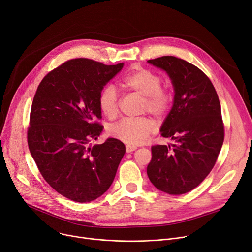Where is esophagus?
Masks as SVG:
<instances>
[{"instance_id":"1","label":"esophagus","mask_w":252,"mask_h":252,"mask_svg":"<svg viewBox=\"0 0 252 252\" xmlns=\"http://www.w3.org/2000/svg\"><path fill=\"white\" fill-rule=\"evenodd\" d=\"M126 152L127 153H130V152H133V151L135 150H137V147L136 146H132V145H126Z\"/></svg>"}]
</instances>
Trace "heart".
<instances>
[{
	"mask_svg": "<svg viewBox=\"0 0 252 252\" xmlns=\"http://www.w3.org/2000/svg\"><path fill=\"white\" fill-rule=\"evenodd\" d=\"M162 78L148 69L138 68L125 74L119 85L127 91L143 96L142 111H148L155 117H163L172 106L173 95L169 88L161 85ZM98 105L106 117L112 120L119 113V101L115 90L108 86L98 96ZM154 124L149 117L124 119L110 127V135L128 145L144 143L152 130Z\"/></svg>",
	"mask_w": 252,
	"mask_h": 252,
	"instance_id": "1",
	"label": "heart"
}]
</instances>
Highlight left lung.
I'll use <instances>...</instances> for the list:
<instances>
[{"label": "left lung", "mask_w": 252, "mask_h": 252, "mask_svg": "<svg viewBox=\"0 0 252 252\" xmlns=\"http://www.w3.org/2000/svg\"><path fill=\"white\" fill-rule=\"evenodd\" d=\"M148 63L172 80L174 103L161 136L175 144L152 146L147 174L159 190L183 194L209 175L219 156L225 137L219 97L209 77L187 61L165 56Z\"/></svg>", "instance_id": "1"}]
</instances>
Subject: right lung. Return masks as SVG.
<instances>
[{
    "instance_id": "1",
    "label": "right lung",
    "mask_w": 252,
    "mask_h": 252,
    "mask_svg": "<svg viewBox=\"0 0 252 252\" xmlns=\"http://www.w3.org/2000/svg\"><path fill=\"white\" fill-rule=\"evenodd\" d=\"M124 66L72 59L50 71L33 98L27 143L44 180L74 202L87 203L111 186L126 146L117 139L89 147L103 126L99 93Z\"/></svg>"
}]
</instances>
